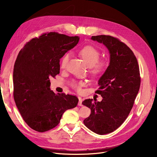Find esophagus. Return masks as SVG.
<instances>
[{
	"label": "esophagus",
	"instance_id": "obj_1",
	"mask_svg": "<svg viewBox=\"0 0 157 157\" xmlns=\"http://www.w3.org/2000/svg\"><path fill=\"white\" fill-rule=\"evenodd\" d=\"M79 99V103H78V105L79 106H82V101H83V99L81 97H78Z\"/></svg>",
	"mask_w": 157,
	"mask_h": 157
}]
</instances>
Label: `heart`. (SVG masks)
I'll return each instance as SVG.
<instances>
[{
	"label": "heart",
	"mask_w": 157,
	"mask_h": 157,
	"mask_svg": "<svg viewBox=\"0 0 157 157\" xmlns=\"http://www.w3.org/2000/svg\"><path fill=\"white\" fill-rule=\"evenodd\" d=\"M79 54L83 58L89 68V71L92 75H99L103 72L105 68V63L104 62L98 61L100 57V54L96 48L92 46H86L79 51ZM71 54L66 53L63 56L61 60L60 65L62 68H65L68 63ZM71 85L74 89L78 91L81 90V87L83 85L82 82H73Z\"/></svg>",
	"instance_id": "b5f03b06"
}]
</instances>
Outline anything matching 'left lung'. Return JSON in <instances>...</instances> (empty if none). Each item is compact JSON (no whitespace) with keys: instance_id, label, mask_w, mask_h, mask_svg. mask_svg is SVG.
<instances>
[{"instance_id":"1","label":"left lung","mask_w":157,"mask_h":157,"mask_svg":"<svg viewBox=\"0 0 157 157\" xmlns=\"http://www.w3.org/2000/svg\"><path fill=\"white\" fill-rule=\"evenodd\" d=\"M91 39L106 46L110 63L98 80L99 90L96 91L103 100L82 102L91 110L83 123L90 131L103 135L118 129L128 117L140 89V71L134 53L119 39L104 35Z\"/></svg>"}]
</instances>
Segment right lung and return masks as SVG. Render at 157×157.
<instances>
[{"instance_id":"add662e5","label":"right lung","mask_w":157,"mask_h":157,"mask_svg":"<svg viewBox=\"0 0 157 157\" xmlns=\"http://www.w3.org/2000/svg\"><path fill=\"white\" fill-rule=\"evenodd\" d=\"M78 36L50 32L28 42L16 59L13 74V97L23 120L35 131L45 132L59 124L78 98L50 90V78L59 74L60 59L78 43Z\"/></svg>"}]
</instances>
